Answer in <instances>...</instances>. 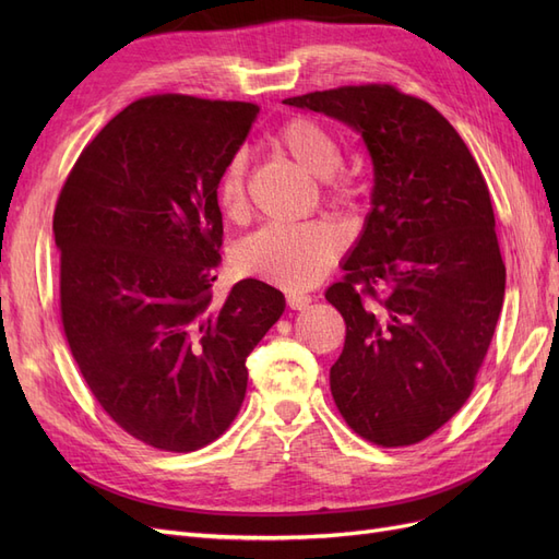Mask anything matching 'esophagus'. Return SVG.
<instances>
[{
	"label": "esophagus",
	"mask_w": 559,
	"mask_h": 559,
	"mask_svg": "<svg viewBox=\"0 0 559 559\" xmlns=\"http://www.w3.org/2000/svg\"><path fill=\"white\" fill-rule=\"evenodd\" d=\"M310 302H312V298L306 296V294H289V296H286V306H289L292 310H306Z\"/></svg>",
	"instance_id": "esophagus-1"
}]
</instances>
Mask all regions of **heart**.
I'll list each match as a JSON object with an SVG mask.
<instances>
[{
	"label": "heart",
	"instance_id": "b5f03b06",
	"mask_svg": "<svg viewBox=\"0 0 559 559\" xmlns=\"http://www.w3.org/2000/svg\"><path fill=\"white\" fill-rule=\"evenodd\" d=\"M273 144L302 173L324 179V200L333 210L352 212L361 200V186L341 170L343 148L333 134L312 118L296 116L282 123ZM247 163L235 154L216 179V205L230 222L247 214ZM345 233L331 222L275 224L257 230L233 249L238 273L261 282L302 292L324 280L345 249Z\"/></svg>",
	"mask_w": 559,
	"mask_h": 559
}]
</instances>
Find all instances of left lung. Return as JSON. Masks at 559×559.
<instances>
[{"label": "left lung", "mask_w": 559, "mask_h": 559, "mask_svg": "<svg viewBox=\"0 0 559 559\" xmlns=\"http://www.w3.org/2000/svg\"><path fill=\"white\" fill-rule=\"evenodd\" d=\"M284 103L352 126L373 160V210L326 292L347 326L331 394L366 441L415 445L471 396L503 306L485 177L443 114L389 83Z\"/></svg>", "instance_id": "1"}]
</instances>
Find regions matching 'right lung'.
Returning <instances> with one entry per match:
<instances>
[{
  "mask_svg": "<svg viewBox=\"0 0 559 559\" xmlns=\"http://www.w3.org/2000/svg\"><path fill=\"white\" fill-rule=\"evenodd\" d=\"M259 105L142 97L81 151L60 191V317L103 411L138 441L193 452L238 417L247 357L284 296L242 280L214 300L216 179Z\"/></svg>",
  "mask_w": 559,
  "mask_h": 559,
  "instance_id": "right-lung-1",
  "label": "right lung"
}]
</instances>
